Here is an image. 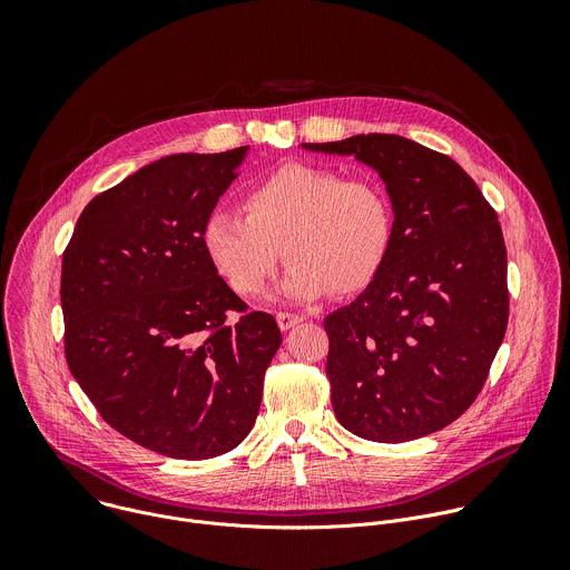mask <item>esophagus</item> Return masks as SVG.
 Segmentation results:
<instances>
[{
  "mask_svg": "<svg viewBox=\"0 0 570 570\" xmlns=\"http://www.w3.org/2000/svg\"><path fill=\"white\" fill-rule=\"evenodd\" d=\"M302 320H304V317L297 315V313H288V311H279V313H277V324H279L282 332H288V330L297 327V324H299Z\"/></svg>",
  "mask_w": 570,
  "mask_h": 570,
  "instance_id": "1",
  "label": "esophagus"
}]
</instances>
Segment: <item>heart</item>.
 I'll list each match as a JSON object with an SVG mask.
<instances>
[{"instance_id":"heart-1","label":"heart","mask_w":570,"mask_h":570,"mask_svg":"<svg viewBox=\"0 0 570 570\" xmlns=\"http://www.w3.org/2000/svg\"><path fill=\"white\" fill-rule=\"evenodd\" d=\"M243 209H214L200 227L207 262L238 295L264 291L282 250L291 259L279 284L284 297L358 293L379 275L394 240L385 189L330 167L284 165L246 191Z\"/></svg>"}]
</instances>
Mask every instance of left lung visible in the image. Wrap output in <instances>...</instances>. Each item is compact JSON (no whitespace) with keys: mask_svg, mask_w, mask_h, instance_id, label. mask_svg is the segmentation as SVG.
<instances>
[{"mask_svg":"<svg viewBox=\"0 0 570 570\" xmlns=\"http://www.w3.org/2000/svg\"><path fill=\"white\" fill-rule=\"evenodd\" d=\"M302 148L354 155L394 212L383 268L324 317L334 413L372 442L431 435L473 403L508 330L499 216L458 161L413 139L370 132Z\"/></svg>","mask_w":570,"mask_h":570,"instance_id":"obj_1","label":"left lung"}]
</instances>
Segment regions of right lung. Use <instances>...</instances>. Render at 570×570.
Wrapping results in <instances>:
<instances>
[{
	"mask_svg": "<svg viewBox=\"0 0 570 570\" xmlns=\"http://www.w3.org/2000/svg\"><path fill=\"white\" fill-rule=\"evenodd\" d=\"M248 146L141 167L80 214L62 255L69 372L124 438L178 460L238 446L282 345L207 262L200 227ZM229 309L242 315L227 321Z\"/></svg>",
	"mask_w": 570,
	"mask_h": 570,
	"instance_id": "right-lung-1",
	"label": "right lung"
}]
</instances>
